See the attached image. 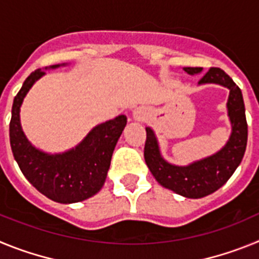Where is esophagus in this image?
Wrapping results in <instances>:
<instances>
[{
	"label": "esophagus",
	"mask_w": 259,
	"mask_h": 259,
	"mask_svg": "<svg viewBox=\"0 0 259 259\" xmlns=\"http://www.w3.org/2000/svg\"><path fill=\"white\" fill-rule=\"evenodd\" d=\"M134 115H135V118H136V119H143L144 118V113H143V111H140V110H136V111L134 113Z\"/></svg>",
	"instance_id": "esophagus-1"
}]
</instances>
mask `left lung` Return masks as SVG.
Instances as JSON below:
<instances>
[{
	"instance_id": "8db88e82",
	"label": "left lung",
	"mask_w": 259,
	"mask_h": 259,
	"mask_svg": "<svg viewBox=\"0 0 259 259\" xmlns=\"http://www.w3.org/2000/svg\"><path fill=\"white\" fill-rule=\"evenodd\" d=\"M184 70L194 75L202 68L184 67ZM205 83H217L230 89L227 106L232 135L221 152L187 167L172 166L161 157L154 134L150 128H146L144 158L150 172L162 187L188 198L205 197L226 184L241 162L248 143V123L241 89L219 67H210L200 79V84Z\"/></svg>"
}]
</instances>
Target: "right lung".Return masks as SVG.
Here are the masks:
<instances>
[{
    "label": "right lung",
    "instance_id": "add662e5",
    "mask_svg": "<svg viewBox=\"0 0 259 259\" xmlns=\"http://www.w3.org/2000/svg\"><path fill=\"white\" fill-rule=\"evenodd\" d=\"M44 74L42 70L32 72L14 98L10 120L11 150L23 175L40 193L56 202H79L92 197L102 188L114 148L127 124V118L119 115L97 125L83 143L67 153L49 155L38 152L23 134L19 110L29 88Z\"/></svg>",
    "mask_w": 259,
    "mask_h": 259
}]
</instances>
